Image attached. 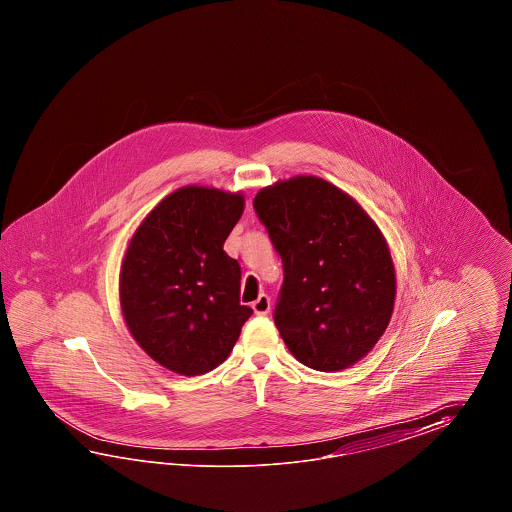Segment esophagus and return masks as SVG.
Wrapping results in <instances>:
<instances>
[{
  "label": "esophagus",
  "instance_id": "esophagus-1",
  "mask_svg": "<svg viewBox=\"0 0 512 512\" xmlns=\"http://www.w3.org/2000/svg\"><path fill=\"white\" fill-rule=\"evenodd\" d=\"M252 309L256 315H267L271 311V298L267 294H260V298L252 304Z\"/></svg>",
  "mask_w": 512,
  "mask_h": 512
}]
</instances>
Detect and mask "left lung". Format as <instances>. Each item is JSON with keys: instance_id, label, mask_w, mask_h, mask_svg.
Segmentation results:
<instances>
[{"instance_id": "left-lung-1", "label": "left lung", "mask_w": 512, "mask_h": 512, "mask_svg": "<svg viewBox=\"0 0 512 512\" xmlns=\"http://www.w3.org/2000/svg\"><path fill=\"white\" fill-rule=\"evenodd\" d=\"M252 207L280 254L274 324L307 368L368 355L392 318L395 272L381 230L348 194L302 175L263 188Z\"/></svg>"}]
</instances>
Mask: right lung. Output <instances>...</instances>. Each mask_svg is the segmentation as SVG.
I'll list each match as a JSON object with an SVG mask.
<instances>
[{"mask_svg": "<svg viewBox=\"0 0 512 512\" xmlns=\"http://www.w3.org/2000/svg\"><path fill=\"white\" fill-rule=\"evenodd\" d=\"M241 214V194L185 186L131 238L122 315L137 344L168 370L188 377L214 370L251 318V307L240 304V263L223 251Z\"/></svg>", "mask_w": 512, "mask_h": 512, "instance_id": "add662e5", "label": "right lung"}]
</instances>
